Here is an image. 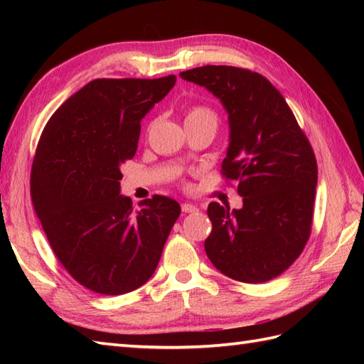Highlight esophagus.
Instances as JSON below:
<instances>
[{
	"mask_svg": "<svg viewBox=\"0 0 364 364\" xmlns=\"http://www.w3.org/2000/svg\"><path fill=\"white\" fill-rule=\"evenodd\" d=\"M181 210H183V213H196L197 211V206L192 205V203H183L181 205Z\"/></svg>",
	"mask_w": 364,
	"mask_h": 364,
	"instance_id": "obj_1",
	"label": "esophagus"
}]
</instances>
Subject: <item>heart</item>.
Instances as JSON below:
<instances>
[{"label": "heart", "instance_id": "obj_1", "mask_svg": "<svg viewBox=\"0 0 364 364\" xmlns=\"http://www.w3.org/2000/svg\"><path fill=\"white\" fill-rule=\"evenodd\" d=\"M186 123H213L218 127V114L210 106L196 105L186 112Z\"/></svg>", "mask_w": 364, "mask_h": 364}]
</instances>
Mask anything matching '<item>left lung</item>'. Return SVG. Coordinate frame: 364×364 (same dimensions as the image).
I'll return each instance as SVG.
<instances>
[{
	"instance_id": "8db88e82",
	"label": "left lung",
	"mask_w": 364,
	"mask_h": 364,
	"mask_svg": "<svg viewBox=\"0 0 364 364\" xmlns=\"http://www.w3.org/2000/svg\"><path fill=\"white\" fill-rule=\"evenodd\" d=\"M220 98L230 122L222 176L237 183L241 210L213 202L205 252L233 280L264 283L296 261L311 235L318 162L280 92L264 76L231 65L181 72Z\"/></svg>"
}]
</instances>
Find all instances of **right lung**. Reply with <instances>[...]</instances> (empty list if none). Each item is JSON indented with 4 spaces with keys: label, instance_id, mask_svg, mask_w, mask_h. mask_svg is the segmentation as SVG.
I'll list each match as a JSON object with an SVG mask.
<instances>
[{
    "label": "right lung",
    "instance_id": "add662e5",
    "mask_svg": "<svg viewBox=\"0 0 364 364\" xmlns=\"http://www.w3.org/2000/svg\"><path fill=\"white\" fill-rule=\"evenodd\" d=\"M175 81H90L51 115L37 144L36 214L60 264L94 292L120 296L149 282L180 218L173 198L153 196L134 210L120 196V167L136 154L141 122Z\"/></svg>",
    "mask_w": 364,
    "mask_h": 364
}]
</instances>
